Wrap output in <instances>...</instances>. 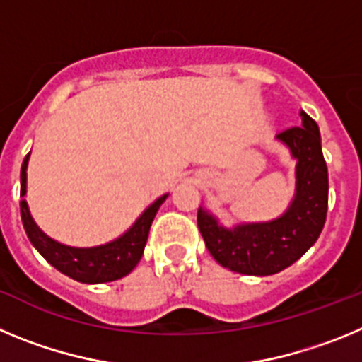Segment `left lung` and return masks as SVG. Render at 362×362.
Returning a JSON list of instances; mask_svg holds the SVG:
<instances>
[{"mask_svg":"<svg viewBox=\"0 0 362 362\" xmlns=\"http://www.w3.org/2000/svg\"><path fill=\"white\" fill-rule=\"evenodd\" d=\"M300 119L303 127L276 136L297 161L296 196L283 216L226 228L203 206L197 210L204 245L221 267L245 276H272L303 257L321 235L328 210V168L317 123L303 110Z\"/></svg>","mask_w":362,"mask_h":362,"instance_id":"1","label":"left lung"}]
</instances>
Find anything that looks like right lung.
Segmentation results:
<instances>
[{
	"label": "right lung",
	"instance_id": "add662e5",
	"mask_svg": "<svg viewBox=\"0 0 362 362\" xmlns=\"http://www.w3.org/2000/svg\"><path fill=\"white\" fill-rule=\"evenodd\" d=\"M28 158H30V152L27 153V158L23 159V165H21V192H19V196L23 199L19 201V210H21L25 232H27L34 248L56 270L79 281V283H110V281L129 276L141 259L146 239H148L150 225H152L153 217L158 214L163 201L168 197V194L153 201L148 209L137 217L136 223L114 241L107 243V245L92 246V248H74V246L62 245V243L50 239L47 233L41 232L40 226L32 219L28 204L25 201Z\"/></svg>",
	"mask_w": 362,
	"mask_h": 362
}]
</instances>
